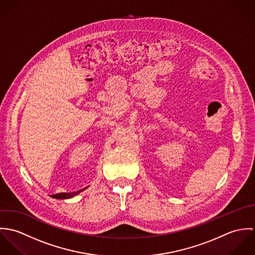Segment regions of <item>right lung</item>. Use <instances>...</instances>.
Wrapping results in <instances>:
<instances>
[{
	"label": "right lung",
	"instance_id": "1",
	"mask_svg": "<svg viewBox=\"0 0 255 255\" xmlns=\"http://www.w3.org/2000/svg\"><path fill=\"white\" fill-rule=\"evenodd\" d=\"M83 189H80L78 191H74V192H69V193H66V192H62V193H57V194H54V195H51L53 198H57V199H66V198H71L74 195L78 194L79 192H81Z\"/></svg>",
	"mask_w": 255,
	"mask_h": 255
}]
</instances>
